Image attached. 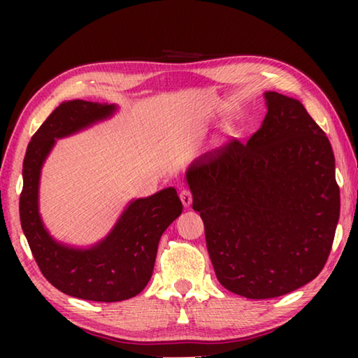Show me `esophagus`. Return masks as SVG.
<instances>
[{
	"mask_svg": "<svg viewBox=\"0 0 358 358\" xmlns=\"http://www.w3.org/2000/svg\"><path fill=\"white\" fill-rule=\"evenodd\" d=\"M180 199H181V203L185 205V207H189V205L192 203V194L191 191L187 189V187H183L180 192Z\"/></svg>",
	"mask_w": 358,
	"mask_h": 358,
	"instance_id": "1",
	"label": "esophagus"
}]
</instances>
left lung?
<instances>
[{"label":"left lung","mask_w":358,"mask_h":358,"mask_svg":"<svg viewBox=\"0 0 358 358\" xmlns=\"http://www.w3.org/2000/svg\"><path fill=\"white\" fill-rule=\"evenodd\" d=\"M250 141L208 151L187 169L217 281L252 300L313 281L339 220L335 156L300 101L266 92Z\"/></svg>","instance_id":"left-lung-1"}]
</instances>
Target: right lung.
<instances>
[{
  "label": "right lung",
  "mask_w": 358,
  "mask_h": 358,
  "mask_svg": "<svg viewBox=\"0 0 358 358\" xmlns=\"http://www.w3.org/2000/svg\"><path fill=\"white\" fill-rule=\"evenodd\" d=\"M117 110L82 99L62 102L41 124L23 159L20 222L45 280L63 294L92 301H121L141 294L153 275L161 235L183 211L175 187L136 199L107 237L92 248H72L50 237L39 215V178L55 138L76 134Z\"/></svg>",
  "instance_id": "obj_1"
}]
</instances>
